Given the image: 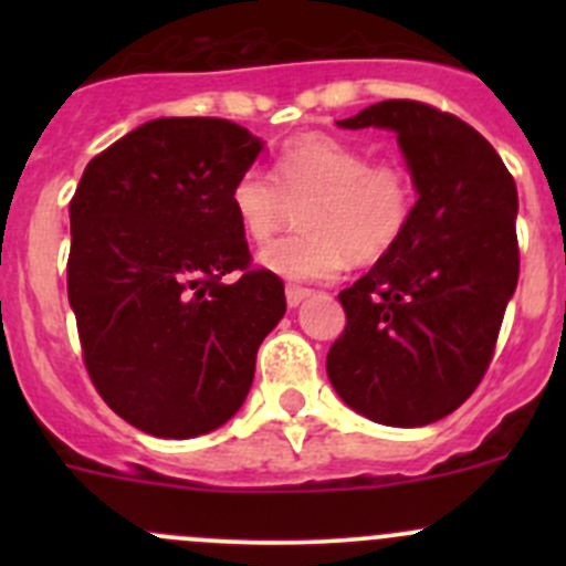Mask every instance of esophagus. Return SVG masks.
I'll return each mask as SVG.
<instances>
[{"instance_id":"1","label":"esophagus","mask_w":566,"mask_h":566,"mask_svg":"<svg viewBox=\"0 0 566 566\" xmlns=\"http://www.w3.org/2000/svg\"><path fill=\"white\" fill-rule=\"evenodd\" d=\"M284 295H287V306H290V310H295V306H298L301 301L310 298L312 293L306 287H295V284H290V287L284 290Z\"/></svg>"}]
</instances>
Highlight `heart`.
<instances>
[{"mask_svg": "<svg viewBox=\"0 0 566 566\" xmlns=\"http://www.w3.org/2000/svg\"><path fill=\"white\" fill-rule=\"evenodd\" d=\"M306 202L298 235L260 251V265L290 282L334 279L353 260L375 262L394 251L413 219V182L394 164H373L364 150L328 134L284 142L276 177L251 167L230 191L243 235L265 243L287 216V199Z\"/></svg>", "mask_w": 566, "mask_h": 566, "instance_id": "b5f03b06", "label": "heart"}]
</instances>
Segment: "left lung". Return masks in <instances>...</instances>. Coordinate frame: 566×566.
Segmentation results:
<instances>
[{"instance_id": "left-lung-1", "label": "left lung", "mask_w": 566, "mask_h": 566, "mask_svg": "<svg viewBox=\"0 0 566 566\" xmlns=\"http://www.w3.org/2000/svg\"><path fill=\"white\" fill-rule=\"evenodd\" d=\"M336 125L394 130L419 199L402 241L339 293L347 325L325 373L378 424H432L479 386L515 295V180L479 130L419 101Z\"/></svg>"}]
</instances>
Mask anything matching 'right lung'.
Wrapping results in <instances>:
<instances>
[{
	"label": "right lung",
	"instance_id": "right-lung-1",
	"mask_svg": "<svg viewBox=\"0 0 566 566\" xmlns=\"http://www.w3.org/2000/svg\"><path fill=\"white\" fill-rule=\"evenodd\" d=\"M262 147L230 119L158 117L78 180L67 298L95 389L142 432L182 441L227 424L287 310L282 279L249 271L230 205Z\"/></svg>",
	"mask_w": 566,
	"mask_h": 566
}]
</instances>
